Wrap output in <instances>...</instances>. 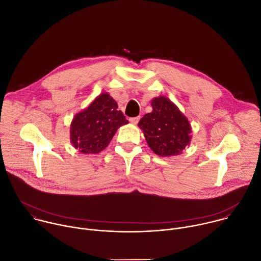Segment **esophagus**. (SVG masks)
Returning <instances> with one entry per match:
<instances>
[{"mask_svg":"<svg viewBox=\"0 0 261 261\" xmlns=\"http://www.w3.org/2000/svg\"><path fill=\"white\" fill-rule=\"evenodd\" d=\"M139 120H140V118H139V117H135V118H131L129 121H130V123H131V124L136 125V124L139 122Z\"/></svg>","mask_w":261,"mask_h":261,"instance_id":"obj_1","label":"esophagus"}]
</instances>
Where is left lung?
<instances>
[{"mask_svg": "<svg viewBox=\"0 0 261 261\" xmlns=\"http://www.w3.org/2000/svg\"><path fill=\"white\" fill-rule=\"evenodd\" d=\"M153 111L138 123L151 150L158 156L170 157L181 154L191 141V125L168 98L156 97L151 102Z\"/></svg>", "mask_w": 261, "mask_h": 261, "instance_id": "8db88e82", "label": "left lung"}]
</instances>
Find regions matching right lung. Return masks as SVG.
Returning a JSON list of instances; mask_svg holds the SVG:
<instances>
[{"label": "right lung", "instance_id": "add662e5", "mask_svg": "<svg viewBox=\"0 0 261 261\" xmlns=\"http://www.w3.org/2000/svg\"><path fill=\"white\" fill-rule=\"evenodd\" d=\"M128 124L118 103L108 93L100 94L73 118L70 140L83 154H98L109 144L117 130Z\"/></svg>", "mask_w": 261, "mask_h": 261}]
</instances>
